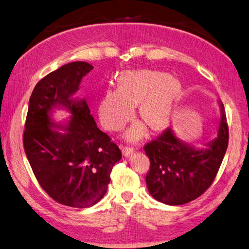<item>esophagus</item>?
I'll return each instance as SVG.
<instances>
[{
	"instance_id": "1",
	"label": "esophagus",
	"mask_w": 249,
	"mask_h": 249,
	"mask_svg": "<svg viewBox=\"0 0 249 249\" xmlns=\"http://www.w3.org/2000/svg\"><path fill=\"white\" fill-rule=\"evenodd\" d=\"M134 152V148L132 147H122V153L124 157H129Z\"/></svg>"
}]
</instances>
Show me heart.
Here are the masks:
<instances>
[{
	"mask_svg": "<svg viewBox=\"0 0 249 249\" xmlns=\"http://www.w3.org/2000/svg\"><path fill=\"white\" fill-rule=\"evenodd\" d=\"M183 96V86L173 76L151 70L124 71L116 77V89L107 88L99 98L97 112L102 126L120 132L133 119L138 106L140 119L153 130L168 127ZM144 126L134 124L124 134L127 142H138Z\"/></svg>",
	"mask_w": 249,
	"mask_h": 249,
	"instance_id": "obj_1",
	"label": "heart"
}]
</instances>
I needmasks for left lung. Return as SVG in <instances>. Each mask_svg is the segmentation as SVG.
I'll use <instances>...</instances> for the list:
<instances>
[{"mask_svg": "<svg viewBox=\"0 0 249 249\" xmlns=\"http://www.w3.org/2000/svg\"><path fill=\"white\" fill-rule=\"evenodd\" d=\"M215 136L196 147L172 128L144 146L150 159L146 184L150 195L169 206L184 205L202 195L213 182L227 151L229 129L223 103Z\"/></svg>", "mask_w": 249, "mask_h": 249, "instance_id": "left-lung-1", "label": "left lung"}]
</instances>
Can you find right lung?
I'll list each match as a JSON object with an SVG mask.
<instances>
[{
  "label": "right lung",
  "mask_w": 249,
  "mask_h": 249,
  "mask_svg": "<svg viewBox=\"0 0 249 249\" xmlns=\"http://www.w3.org/2000/svg\"><path fill=\"white\" fill-rule=\"evenodd\" d=\"M92 69L71 62L40 80L29 99L24 132L27 159L39 184L54 200L74 208L102 199L113 165L122 159L119 147L98 128L86 99L74 97ZM56 109L69 116L55 120Z\"/></svg>",
  "instance_id": "1"
}]
</instances>
